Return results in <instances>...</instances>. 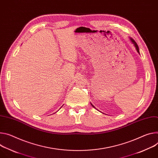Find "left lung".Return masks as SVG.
<instances>
[{
    "label": "left lung",
    "instance_id": "8db88e82",
    "mask_svg": "<svg viewBox=\"0 0 158 158\" xmlns=\"http://www.w3.org/2000/svg\"><path fill=\"white\" fill-rule=\"evenodd\" d=\"M131 41L133 43V44L134 45V46H135V48H136V50H137V52L140 54V53H139V47H138V45H137V44H136V42L133 40V39H132V38H131ZM91 105H92V106L93 107H94V108H95L92 104H91Z\"/></svg>",
    "mask_w": 158,
    "mask_h": 158
}]
</instances>
